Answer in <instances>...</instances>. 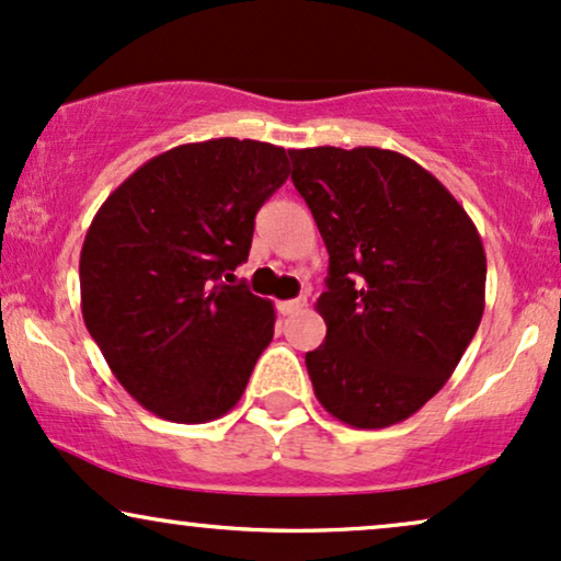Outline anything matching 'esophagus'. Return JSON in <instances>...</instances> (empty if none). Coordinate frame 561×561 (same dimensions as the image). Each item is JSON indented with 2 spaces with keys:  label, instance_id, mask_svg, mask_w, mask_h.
Wrapping results in <instances>:
<instances>
[{
  "label": "esophagus",
  "instance_id": "34e87169",
  "mask_svg": "<svg viewBox=\"0 0 561 561\" xmlns=\"http://www.w3.org/2000/svg\"><path fill=\"white\" fill-rule=\"evenodd\" d=\"M307 307V299H288V301H278V312L286 317V314H294L299 312V309Z\"/></svg>",
  "mask_w": 561,
  "mask_h": 561
}]
</instances>
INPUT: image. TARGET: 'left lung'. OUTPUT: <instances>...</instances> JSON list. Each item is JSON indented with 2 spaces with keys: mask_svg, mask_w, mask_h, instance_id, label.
<instances>
[{
  "mask_svg": "<svg viewBox=\"0 0 561 561\" xmlns=\"http://www.w3.org/2000/svg\"><path fill=\"white\" fill-rule=\"evenodd\" d=\"M288 156L330 254L317 299L328 335L307 354L314 396L348 426H392L437 396L479 330L481 237L411 158L330 145Z\"/></svg>",
  "mask_w": 561,
  "mask_h": 561,
  "instance_id": "obj_1",
  "label": "left lung"
}]
</instances>
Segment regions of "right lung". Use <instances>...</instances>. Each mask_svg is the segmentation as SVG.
Instances as JSON below:
<instances>
[{"label": "right lung", "instance_id": "add662e5", "mask_svg": "<svg viewBox=\"0 0 561 561\" xmlns=\"http://www.w3.org/2000/svg\"><path fill=\"white\" fill-rule=\"evenodd\" d=\"M288 174L270 142H190L150 158L95 213L80 252L82 320L156 416L205 424L239 403L275 312L233 270Z\"/></svg>", "mask_w": 561, "mask_h": 561}]
</instances>
